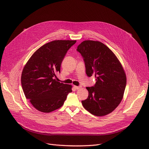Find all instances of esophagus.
Returning a JSON list of instances; mask_svg holds the SVG:
<instances>
[{"label": "esophagus", "instance_id": "esophagus-1", "mask_svg": "<svg viewBox=\"0 0 149 149\" xmlns=\"http://www.w3.org/2000/svg\"><path fill=\"white\" fill-rule=\"evenodd\" d=\"M74 88L75 89H79L80 88V87L79 86H74Z\"/></svg>", "mask_w": 149, "mask_h": 149}]
</instances>
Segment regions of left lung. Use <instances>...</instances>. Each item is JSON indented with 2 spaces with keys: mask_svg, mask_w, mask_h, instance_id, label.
<instances>
[{
  "mask_svg": "<svg viewBox=\"0 0 149 149\" xmlns=\"http://www.w3.org/2000/svg\"><path fill=\"white\" fill-rule=\"evenodd\" d=\"M77 51L83 58L87 75L96 79L93 86L86 88L89 95L81 101L83 107L97 116L111 113L121 103L126 86L121 63L107 46L98 41H83Z\"/></svg>",
  "mask_w": 149,
  "mask_h": 149,
  "instance_id": "obj_1",
  "label": "left lung"
}]
</instances>
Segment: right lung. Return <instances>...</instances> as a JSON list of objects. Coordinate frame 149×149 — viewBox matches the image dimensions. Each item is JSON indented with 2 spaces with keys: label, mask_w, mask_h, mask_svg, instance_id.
<instances>
[{
  "label": "right lung",
  "mask_w": 149,
  "mask_h": 149,
  "mask_svg": "<svg viewBox=\"0 0 149 149\" xmlns=\"http://www.w3.org/2000/svg\"><path fill=\"white\" fill-rule=\"evenodd\" d=\"M76 40H54L38 48L23 68L22 86L26 98L37 110L49 113L61 107L72 86L57 81L61 62Z\"/></svg>",
  "instance_id": "1"
}]
</instances>
